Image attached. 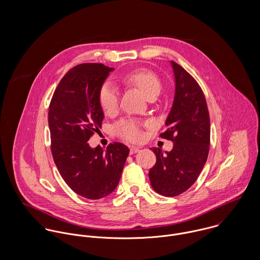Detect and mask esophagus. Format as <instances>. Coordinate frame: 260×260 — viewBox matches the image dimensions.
I'll use <instances>...</instances> for the list:
<instances>
[{"label": "esophagus", "mask_w": 260, "mask_h": 260, "mask_svg": "<svg viewBox=\"0 0 260 260\" xmlns=\"http://www.w3.org/2000/svg\"><path fill=\"white\" fill-rule=\"evenodd\" d=\"M139 150H140V149L138 148V147H134V146H132V147H130V154H131V155L136 154L137 152H139Z\"/></svg>", "instance_id": "34e87169"}]
</instances>
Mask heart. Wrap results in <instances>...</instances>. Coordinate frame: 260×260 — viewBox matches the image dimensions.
<instances>
[{
  "label": "heart",
  "instance_id": "obj_1",
  "mask_svg": "<svg viewBox=\"0 0 260 260\" xmlns=\"http://www.w3.org/2000/svg\"><path fill=\"white\" fill-rule=\"evenodd\" d=\"M122 79L135 87H137L146 97L159 93L162 87L159 77L146 68H137L122 75ZM98 103L106 115L115 114L119 105V95L117 89L109 82L103 83L97 94ZM145 124L131 118H123L118 120L114 126V133L127 141L136 142L142 139V127Z\"/></svg>",
  "mask_w": 260,
  "mask_h": 260
}]
</instances>
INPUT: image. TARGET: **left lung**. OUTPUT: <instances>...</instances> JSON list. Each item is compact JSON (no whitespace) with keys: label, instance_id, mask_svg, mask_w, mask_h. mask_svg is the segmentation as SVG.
<instances>
[{"label":"left lung","instance_id":"1","mask_svg":"<svg viewBox=\"0 0 260 260\" xmlns=\"http://www.w3.org/2000/svg\"><path fill=\"white\" fill-rule=\"evenodd\" d=\"M175 76V97L166 126L160 134L171 140L170 152L151 148L156 163L149 171L152 188L166 197H174L197 180L208 157L210 120L203 91L197 81L180 65L171 61Z\"/></svg>","mask_w":260,"mask_h":260}]
</instances>
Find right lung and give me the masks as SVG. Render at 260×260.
Wrapping results in <instances>:
<instances>
[{
	"label": "right lung",
	"instance_id": "right-lung-1",
	"mask_svg": "<svg viewBox=\"0 0 260 260\" xmlns=\"http://www.w3.org/2000/svg\"><path fill=\"white\" fill-rule=\"evenodd\" d=\"M112 70L100 63L75 66L61 79L49 106L54 162L66 184L87 199H100L115 190L129 154L119 142L106 150L87 143L102 126L97 94Z\"/></svg>",
	"mask_w": 260,
	"mask_h": 260
}]
</instances>
